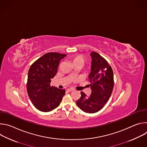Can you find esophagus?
<instances>
[{
	"instance_id": "esophagus-1",
	"label": "esophagus",
	"mask_w": 147,
	"mask_h": 147,
	"mask_svg": "<svg viewBox=\"0 0 147 147\" xmlns=\"http://www.w3.org/2000/svg\"><path fill=\"white\" fill-rule=\"evenodd\" d=\"M74 91L73 88H69V89L67 90V92H71V91Z\"/></svg>"
}]
</instances>
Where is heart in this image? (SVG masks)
Returning <instances> with one entry per match:
<instances>
[{"mask_svg":"<svg viewBox=\"0 0 147 147\" xmlns=\"http://www.w3.org/2000/svg\"><path fill=\"white\" fill-rule=\"evenodd\" d=\"M73 63V64L77 63H81L84 64V58L82 55H77L74 57Z\"/></svg>","mask_w":147,"mask_h":147,"instance_id":"b5f03b06","label":"heart"}]
</instances>
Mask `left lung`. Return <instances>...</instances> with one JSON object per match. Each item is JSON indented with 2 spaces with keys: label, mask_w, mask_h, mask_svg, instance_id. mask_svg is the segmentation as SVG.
I'll list each match as a JSON object with an SVG mask.
<instances>
[{
  "label": "left lung",
  "mask_w": 147,
  "mask_h": 147,
  "mask_svg": "<svg viewBox=\"0 0 147 147\" xmlns=\"http://www.w3.org/2000/svg\"><path fill=\"white\" fill-rule=\"evenodd\" d=\"M90 55L92 62L88 78L91 94L87 96L81 92V98L76 104L82 111L94 113L100 111L109 100L113 89L114 80L112 69L107 61L95 52Z\"/></svg>",
  "instance_id": "left-lung-1"
}]
</instances>
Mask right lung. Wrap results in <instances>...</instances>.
<instances>
[{
  "instance_id": "obj_1",
  "label": "right lung",
  "mask_w": 147,
  "mask_h": 147,
  "mask_svg": "<svg viewBox=\"0 0 147 147\" xmlns=\"http://www.w3.org/2000/svg\"><path fill=\"white\" fill-rule=\"evenodd\" d=\"M67 55L50 52L41 56L31 66L27 90L34 107L40 111L50 112L59 106L65 90L51 86L60 61Z\"/></svg>"
}]
</instances>
